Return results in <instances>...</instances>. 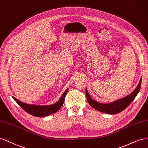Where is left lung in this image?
<instances>
[{"label":"left lung","instance_id":"1","mask_svg":"<svg viewBox=\"0 0 148 148\" xmlns=\"http://www.w3.org/2000/svg\"><path fill=\"white\" fill-rule=\"evenodd\" d=\"M141 85V79H140V83H139L138 87L135 88V90L130 94L129 95L125 97L118 100L115 102H113L110 103L105 104L101 103L96 102L90 98V97L88 94L87 90H86V94L87 97V100L88 103L91 106L95 108V110L101 112L108 114H116L122 112L125 108L128 107V105L132 103L133 100L136 97V96L138 94L139 91L140 90V87Z\"/></svg>","mask_w":148,"mask_h":148}]
</instances>
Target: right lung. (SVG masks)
Segmentation results:
<instances>
[{
	"label": "right lung",
	"mask_w": 148,
	"mask_h": 148,
	"mask_svg": "<svg viewBox=\"0 0 148 148\" xmlns=\"http://www.w3.org/2000/svg\"><path fill=\"white\" fill-rule=\"evenodd\" d=\"M67 90H68V89L66 90V91L64 92V94H62L61 98L58 102L51 105H48V106H39V105H29L20 102V100L14 97H12V98L15 100V102L17 103L25 112H27L28 113L30 114V115L36 117L46 116L51 115V114L56 112L61 108L63 103H64L65 97L66 95Z\"/></svg>",
	"instance_id": "right-lung-1"
}]
</instances>
